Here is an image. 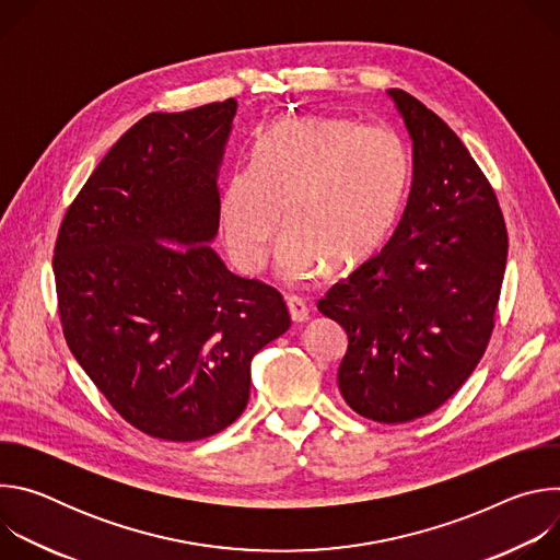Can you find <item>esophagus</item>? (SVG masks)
I'll use <instances>...</instances> for the list:
<instances>
[{"mask_svg": "<svg viewBox=\"0 0 560 560\" xmlns=\"http://www.w3.org/2000/svg\"><path fill=\"white\" fill-rule=\"evenodd\" d=\"M285 305H288V312H290V318L294 324H303L310 318V307L305 305L303 299L299 296H285Z\"/></svg>", "mask_w": 560, "mask_h": 560, "instance_id": "1", "label": "esophagus"}]
</instances>
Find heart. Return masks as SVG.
I'll list each match as a JSON object with an SVG mask.
<instances>
[{
	"mask_svg": "<svg viewBox=\"0 0 560 560\" xmlns=\"http://www.w3.org/2000/svg\"><path fill=\"white\" fill-rule=\"evenodd\" d=\"M410 177L404 139L383 124L294 117L255 143L253 166L238 168L221 195V232L234 266L261 268L285 221L277 268L288 281L372 257L401 212ZM284 219H280V212Z\"/></svg>",
	"mask_w": 560,
	"mask_h": 560,
	"instance_id": "1",
	"label": "heart"
}]
</instances>
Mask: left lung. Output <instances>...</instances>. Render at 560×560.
I'll list each match as a JSON object with an SVG mask.
<instances>
[{"instance_id": "left-lung-1", "label": "left lung", "mask_w": 560, "mask_h": 560, "mask_svg": "<svg viewBox=\"0 0 560 560\" xmlns=\"http://www.w3.org/2000/svg\"><path fill=\"white\" fill-rule=\"evenodd\" d=\"M412 137V190L378 255L316 307L348 335L339 392L361 417L406 423L441 408L481 361L508 261V228L456 132L389 89Z\"/></svg>"}]
</instances>
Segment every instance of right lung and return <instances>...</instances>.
I'll list each match as a JSON object with an SVG mask.
<instances>
[{"label": "right lung", "mask_w": 560, "mask_h": 560, "mask_svg": "<svg viewBox=\"0 0 560 560\" xmlns=\"http://www.w3.org/2000/svg\"><path fill=\"white\" fill-rule=\"evenodd\" d=\"M234 115L225 100L139 119L55 244L72 357L124 421L162 441H199L242 417L253 357L290 328L281 292L232 275L208 246Z\"/></svg>", "instance_id": "obj_1"}]
</instances>
